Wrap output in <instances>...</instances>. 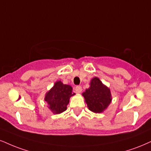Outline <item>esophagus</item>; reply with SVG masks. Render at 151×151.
Here are the masks:
<instances>
[{
	"mask_svg": "<svg viewBox=\"0 0 151 151\" xmlns=\"http://www.w3.org/2000/svg\"><path fill=\"white\" fill-rule=\"evenodd\" d=\"M76 93H81L82 92V87L80 86V85H78V86H76Z\"/></svg>",
	"mask_w": 151,
	"mask_h": 151,
	"instance_id": "esophagus-1",
	"label": "esophagus"
}]
</instances>
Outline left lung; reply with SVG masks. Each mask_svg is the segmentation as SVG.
Here are the masks:
<instances>
[{"label":"left lung","instance_id":"1","mask_svg":"<svg viewBox=\"0 0 151 151\" xmlns=\"http://www.w3.org/2000/svg\"><path fill=\"white\" fill-rule=\"evenodd\" d=\"M90 85V87L83 93L87 107L94 113L103 112L112 100L110 89L96 77L91 80Z\"/></svg>","mask_w":151,"mask_h":151}]
</instances>
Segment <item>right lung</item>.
<instances>
[{
  "label": "right lung",
  "instance_id": "obj_1",
  "mask_svg": "<svg viewBox=\"0 0 151 151\" xmlns=\"http://www.w3.org/2000/svg\"><path fill=\"white\" fill-rule=\"evenodd\" d=\"M71 86L64 85L61 81L56 82L54 86L46 93L45 101L54 114H59L66 110L70 96L75 95Z\"/></svg>",
  "mask_w": 151,
  "mask_h": 151
}]
</instances>
